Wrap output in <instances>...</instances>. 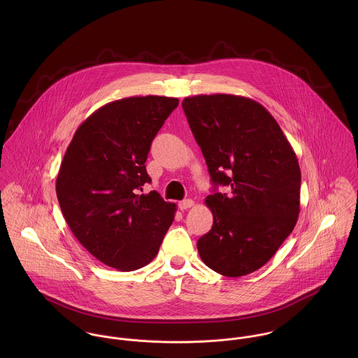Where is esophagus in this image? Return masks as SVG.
I'll use <instances>...</instances> for the list:
<instances>
[{
    "label": "esophagus",
    "mask_w": 358,
    "mask_h": 358,
    "mask_svg": "<svg viewBox=\"0 0 358 358\" xmlns=\"http://www.w3.org/2000/svg\"><path fill=\"white\" fill-rule=\"evenodd\" d=\"M194 205V201L193 200H183V201H180L179 203V209L180 210H186V209H189V208H192Z\"/></svg>",
    "instance_id": "esophagus-1"
}]
</instances>
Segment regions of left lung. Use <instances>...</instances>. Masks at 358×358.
Listing matches in <instances>:
<instances>
[{"label": "left lung", "mask_w": 358, "mask_h": 358, "mask_svg": "<svg viewBox=\"0 0 358 358\" xmlns=\"http://www.w3.org/2000/svg\"><path fill=\"white\" fill-rule=\"evenodd\" d=\"M183 110L215 186L205 204L212 229L200 257L226 277L254 273L292 233L301 210V168L274 117L250 98L215 94L185 98Z\"/></svg>", "instance_id": "8db88e82"}]
</instances>
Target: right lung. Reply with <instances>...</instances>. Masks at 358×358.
<instances>
[{
    "mask_svg": "<svg viewBox=\"0 0 358 358\" xmlns=\"http://www.w3.org/2000/svg\"><path fill=\"white\" fill-rule=\"evenodd\" d=\"M178 98L134 96L107 103L76 131L56 178L62 213L81 245L104 264L134 271L153 260L176 205L157 192L146 159Z\"/></svg>",
    "mask_w": 358,
    "mask_h": 358,
    "instance_id": "add662e5",
    "label": "right lung"
}]
</instances>
